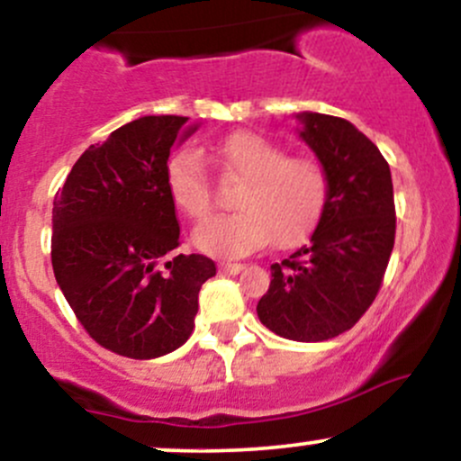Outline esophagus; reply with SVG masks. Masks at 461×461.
<instances>
[{"label": "esophagus", "instance_id": "1", "mask_svg": "<svg viewBox=\"0 0 461 461\" xmlns=\"http://www.w3.org/2000/svg\"><path fill=\"white\" fill-rule=\"evenodd\" d=\"M242 268H245V264H238V262H223V264H219V271L221 273H230V275L240 273Z\"/></svg>", "mask_w": 461, "mask_h": 461}]
</instances>
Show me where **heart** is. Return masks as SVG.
Listing matches in <instances>:
<instances>
[{
  "instance_id": "heart-1",
  "label": "heart",
  "mask_w": 461,
  "mask_h": 461,
  "mask_svg": "<svg viewBox=\"0 0 461 461\" xmlns=\"http://www.w3.org/2000/svg\"><path fill=\"white\" fill-rule=\"evenodd\" d=\"M227 177L240 179L238 212L205 221L194 231L201 251L236 258L273 240L288 249L319 223L330 194L325 167L310 156H285V149L256 131H236L208 149ZM167 193L179 212L203 221L212 212V186L199 153L182 149L164 167Z\"/></svg>"
}]
</instances>
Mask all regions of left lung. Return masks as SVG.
Here are the masks:
<instances>
[{
	"label": "left lung",
	"mask_w": 461,
	"mask_h": 461,
	"mask_svg": "<svg viewBox=\"0 0 461 461\" xmlns=\"http://www.w3.org/2000/svg\"><path fill=\"white\" fill-rule=\"evenodd\" d=\"M299 119L301 139L330 176V194L310 245L271 267L258 316L288 340L321 342L351 330L373 305L394 247L396 210L390 167L373 140L340 116Z\"/></svg>",
	"instance_id": "left-lung-1"
}]
</instances>
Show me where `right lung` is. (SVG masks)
Instances as JSON below:
<instances>
[{
  "mask_svg": "<svg viewBox=\"0 0 461 461\" xmlns=\"http://www.w3.org/2000/svg\"><path fill=\"white\" fill-rule=\"evenodd\" d=\"M188 116H142L91 145L54 199L51 267L79 325L116 356L176 351L194 330L199 290L216 264L177 253L167 193L171 147L197 128ZM163 267H159V262Z\"/></svg>",
  "mask_w": 461,
  "mask_h": 461,
  "instance_id": "right-lung-1",
  "label": "right lung"
}]
</instances>
